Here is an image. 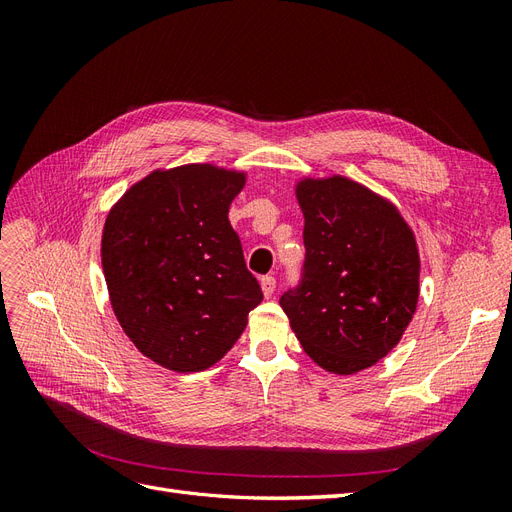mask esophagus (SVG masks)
<instances>
[{"mask_svg": "<svg viewBox=\"0 0 512 512\" xmlns=\"http://www.w3.org/2000/svg\"><path fill=\"white\" fill-rule=\"evenodd\" d=\"M260 288H262V294H265V297H271V294L275 292V277L273 275L262 277Z\"/></svg>", "mask_w": 512, "mask_h": 512, "instance_id": "34e87169", "label": "esophagus"}]
</instances>
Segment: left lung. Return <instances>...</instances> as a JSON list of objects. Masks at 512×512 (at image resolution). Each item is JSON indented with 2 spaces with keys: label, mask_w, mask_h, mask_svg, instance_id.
I'll list each match as a JSON object with an SVG mask.
<instances>
[{
  "label": "left lung",
  "mask_w": 512,
  "mask_h": 512,
  "mask_svg": "<svg viewBox=\"0 0 512 512\" xmlns=\"http://www.w3.org/2000/svg\"><path fill=\"white\" fill-rule=\"evenodd\" d=\"M305 218L301 284L280 305L309 359L348 376L384 359L416 312L414 232L384 196L348 177L294 185Z\"/></svg>",
  "instance_id": "left-lung-1"
}]
</instances>
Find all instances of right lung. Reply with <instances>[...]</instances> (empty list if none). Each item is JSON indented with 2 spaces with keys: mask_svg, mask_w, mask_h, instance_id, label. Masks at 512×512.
Wrapping results in <instances>:
<instances>
[{
  "mask_svg": "<svg viewBox=\"0 0 512 512\" xmlns=\"http://www.w3.org/2000/svg\"><path fill=\"white\" fill-rule=\"evenodd\" d=\"M243 170H151L108 211L102 269L113 312L147 359L177 374L218 363L262 301L228 209Z\"/></svg>",
  "mask_w": 512,
  "mask_h": 512,
  "instance_id": "add662e5",
  "label": "right lung"
}]
</instances>
